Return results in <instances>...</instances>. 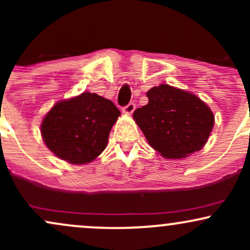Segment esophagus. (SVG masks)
<instances>
[{
    "instance_id": "obj_1",
    "label": "esophagus",
    "mask_w": 250,
    "mask_h": 250,
    "mask_svg": "<svg viewBox=\"0 0 250 250\" xmlns=\"http://www.w3.org/2000/svg\"><path fill=\"white\" fill-rule=\"evenodd\" d=\"M135 108H136V105H135L134 102H130L128 103L125 107H123V113L128 114V115H130V114H133V111L135 110Z\"/></svg>"
}]
</instances>
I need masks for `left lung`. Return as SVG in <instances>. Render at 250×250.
I'll list each match as a JSON object with an SVG mask.
<instances>
[{
    "label": "left lung",
    "instance_id": "obj_1",
    "mask_svg": "<svg viewBox=\"0 0 250 250\" xmlns=\"http://www.w3.org/2000/svg\"><path fill=\"white\" fill-rule=\"evenodd\" d=\"M147 96L149 102L133 117L155 150L167 159H181L206 145L214 115L199 97L168 84L151 88Z\"/></svg>",
    "mask_w": 250,
    "mask_h": 250
}]
</instances>
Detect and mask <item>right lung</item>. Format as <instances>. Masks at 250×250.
<instances>
[{
  "mask_svg": "<svg viewBox=\"0 0 250 250\" xmlns=\"http://www.w3.org/2000/svg\"><path fill=\"white\" fill-rule=\"evenodd\" d=\"M120 115L110 100L83 93L51 108L41 125L43 141L64 161L88 163L107 147L110 129Z\"/></svg>",
  "mask_w": 250,
  "mask_h": 250,
  "instance_id": "1",
  "label": "right lung"
}]
</instances>
